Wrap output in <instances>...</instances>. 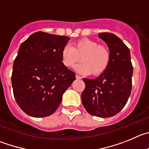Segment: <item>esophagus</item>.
Instances as JSON below:
<instances>
[{"label":"esophagus","instance_id":"34e87169","mask_svg":"<svg viewBox=\"0 0 149 149\" xmlns=\"http://www.w3.org/2000/svg\"><path fill=\"white\" fill-rule=\"evenodd\" d=\"M76 78L77 79H81V76H79V75H76Z\"/></svg>","mask_w":149,"mask_h":149}]
</instances>
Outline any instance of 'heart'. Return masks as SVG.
Segmentation results:
<instances>
[{"mask_svg":"<svg viewBox=\"0 0 149 149\" xmlns=\"http://www.w3.org/2000/svg\"><path fill=\"white\" fill-rule=\"evenodd\" d=\"M77 70L84 74L97 76L104 73L111 61L109 48L99 45L94 40L82 38L75 41L72 47L66 46L61 50L62 62L67 68H73L80 61Z\"/></svg>","mask_w":149,"mask_h":149,"instance_id":"heart-1","label":"heart"}]
</instances>
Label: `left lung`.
I'll return each instance as SVG.
<instances>
[{"label":"left lung","mask_w":149,"mask_h":149,"mask_svg":"<svg viewBox=\"0 0 149 149\" xmlns=\"http://www.w3.org/2000/svg\"><path fill=\"white\" fill-rule=\"evenodd\" d=\"M99 37L108 45L111 61L107 70L94 79H83V106L88 113L108 118L124 108L131 94L133 66L128 47L114 34L102 33Z\"/></svg>","instance_id":"8db88e82"}]
</instances>
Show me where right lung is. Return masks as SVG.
Listing matches in <instances>:
<instances>
[{
	"label": "right lung",
	"instance_id": "obj_1",
	"mask_svg": "<svg viewBox=\"0 0 149 149\" xmlns=\"http://www.w3.org/2000/svg\"><path fill=\"white\" fill-rule=\"evenodd\" d=\"M67 36L36 32L22 43L13 63L12 84L18 106L33 117L53 114L76 79L62 62Z\"/></svg>",
	"mask_w": 149,
	"mask_h": 149
}]
</instances>
